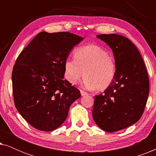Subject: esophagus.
<instances>
[{"label":"esophagus","instance_id":"esophagus-1","mask_svg":"<svg viewBox=\"0 0 156 156\" xmlns=\"http://www.w3.org/2000/svg\"><path fill=\"white\" fill-rule=\"evenodd\" d=\"M80 92H81V95H82V96H85V95L88 94L87 92H86V91H84L83 90H80Z\"/></svg>","mask_w":156,"mask_h":156}]
</instances>
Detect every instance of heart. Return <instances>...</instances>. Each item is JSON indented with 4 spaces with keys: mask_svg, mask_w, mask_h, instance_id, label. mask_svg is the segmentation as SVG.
Here are the masks:
<instances>
[{
    "mask_svg": "<svg viewBox=\"0 0 156 156\" xmlns=\"http://www.w3.org/2000/svg\"><path fill=\"white\" fill-rule=\"evenodd\" d=\"M74 57L67 58L64 63L65 77L70 84H76L84 74L83 84L89 89L104 91L114 82L116 62L105 49L88 44L76 49Z\"/></svg>",
    "mask_w": 156,
    "mask_h": 156,
    "instance_id": "obj_1",
    "label": "heart"
}]
</instances>
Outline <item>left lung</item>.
Segmentation results:
<instances>
[{
	"label": "left lung",
	"mask_w": 156,
	"mask_h": 156,
	"mask_svg": "<svg viewBox=\"0 0 156 156\" xmlns=\"http://www.w3.org/2000/svg\"><path fill=\"white\" fill-rule=\"evenodd\" d=\"M97 37L112 50L116 74L111 86L95 96L93 119L104 131H118L141 117L148 97V73L139 51L127 37L116 34Z\"/></svg>",
	"instance_id": "8db88e82"
}]
</instances>
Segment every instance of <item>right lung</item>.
I'll return each mask as SVG.
<instances>
[{
    "label": "right lung",
    "instance_id": "right-lung-1",
    "mask_svg": "<svg viewBox=\"0 0 156 156\" xmlns=\"http://www.w3.org/2000/svg\"><path fill=\"white\" fill-rule=\"evenodd\" d=\"M84 38L68 32H41L17 58L12 73L15 106L29 124L51 131L62 124L80 91L64 80V63Z\"/></svg>",
    "mask_w": 156,
    "mask_h": 156
}]
</instances>
